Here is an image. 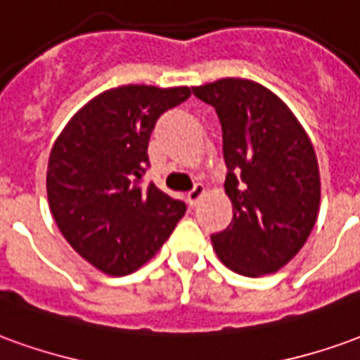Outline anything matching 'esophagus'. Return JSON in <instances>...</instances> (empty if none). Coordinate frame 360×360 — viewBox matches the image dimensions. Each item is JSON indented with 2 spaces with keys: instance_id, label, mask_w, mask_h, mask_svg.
Listing matches in <instances>:
<instances>
[{
  "instance_id": "obj_1",
  "label": "esophagus",
  "mask_w": 360,
  "mask_h": 360,
  "mask_svg": "<svg viewBox=\"0 0 360 360\" xmlns=\"http://www.w3.org/2000/svg\"><path fill=\"white\" fill-rule=\"evenodd\" d=\"M202 195H205V185H195V188L191 193H187L188 206H197L198 200L202 198Z\"/></svg>"
}]
</instances>
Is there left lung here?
<instances>
[{"label":"left lung","instance_id":"1","mask_svg":"<svg viewBox=\"0 0 360 360\" xmlns=\"http://www.w3.org/2000/svg\"><path fill=\"white\" fill-rule=\"evenodd\" d=\"M222 124L226 195L233 218L212 233L224 265L243 276L276 273L302 250L320 212V167L292 110L267 87L224 77L193 87Z\"/></svg>","mask_w":360,"mask_h":360}]
</instances>
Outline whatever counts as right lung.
Returning a JSON list of instances; mask_svg holds the SVG:
<instances>
[{"label":"right lung","instance_id":"1","mask_svg":"<svg viewBox=\"0 0 360 360\" xmlns=\"http://www.w3.org/2000/svg\"><path fill=\"white\" fill-rule=\"evenodd\" d=\"M188 87L120 85L70 119L52 146L46 193L68 243L105 275L122 276L154 257L187 206L150 183L148 144L165 110Z\"/></svg>","mask_w":360,"mask_h":360}]
</instances>
